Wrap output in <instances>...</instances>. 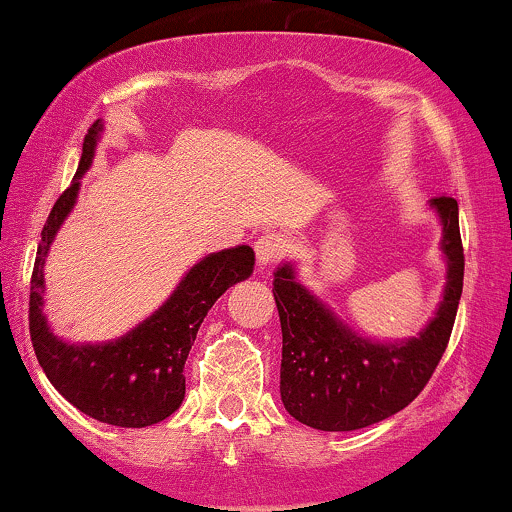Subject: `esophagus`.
Wrapping results in <instances>:
<instances>
[{
  "label": "esophagus",
  "instance_id": "obj_1",
  "mask_svg": "<svg viewBox=\"0 0 512 512\" xmlns=\"http://www.w3.org/2000/svg\"><path fill=\"white\" fill-rule=\"evenodd\" d=\"M288 245H291V240H288V236H283V233H279V231L262 233V236L255 240L257 262H260V264L279 262L281 257L286 255Z\"/></svg>",
  "mask_w": 512,
  "mask_h": 512
}]
</instances>
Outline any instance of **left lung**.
<instances>
[{
	"mask_svg": "<svg viewBox=\"0 0 512 512\" xmlns=\"http://www.w3.org/2000/svg\"><path fill=\"white\" fill-rule=\"evenodd\" d=\"M432 205L443 221L448 283L439 312L417 338L369 343L312 298L288 264L274 274L283 334L281 400L298 422L322 432H353L396 415L429 384L446 353L465 276L458 202L439 195Z\"/></svg>",
	"mask_w": 512,
	"mask_h": 512,
	"instance_id": "obj_1",
	"label": "left lung"
}]
</instances>
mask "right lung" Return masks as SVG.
I'll return each instance as SVG.
<instances>
[{
	"label": "right lung",
	"instance_id": "right-lung-1",
	"mask_svg": "<svg viewBox=\"0 0 512 512\" xmlns=\"http://www.w3.org/2000/svg\"><path fill=\"white\" fill-rule=\"evenodd\" d=\"M100 131V121H95L85 133L76 178L54 202L42 229V243L30 276V341L47 379L71 405L100 422L138 429L166 420L183 403V367L197 329L219 295L252 274L255 252L248 245H238L205 257L190 269L155 315L119 341L104 346H69L52 336L42 317V264L61 221L76 202L78 178L92 162Z\"/></svg>",
	"mask_w": 512,
	"mask_h": 512
}]
</instances>
